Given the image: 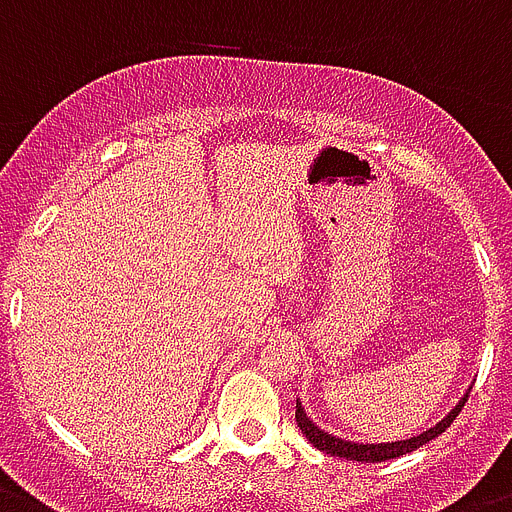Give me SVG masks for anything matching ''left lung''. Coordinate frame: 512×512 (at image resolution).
<instances>
[{"label":"left lung","instance_id":"1","mask_svg":"<svg viewBox=\"0 0 512 512\" xmlns=\"http://www.w3.org/2000/svg\"><path fill=\"white\" fill-rule=\"evenodd\" d=\"M466 401H468V390L463 393L461 401L455 403L453 411H450L445 419H440L435 427H429L427 432L409 437V440H395V442H351V440H343V437L338 435H330V432L320 429L312 419H309V414L304 411L299 398H296V424H299V429H302V435L307 437L317 450H322V453L338 455V458H346V461L380 463V461H390V458H401V455L406 453H414L416 448H422V445L432 442L435 437H440L442 432L455 422V416L461 414L463 403Z\"/></svg>","mask_w":512,"mask_h":512}]
</instances>
